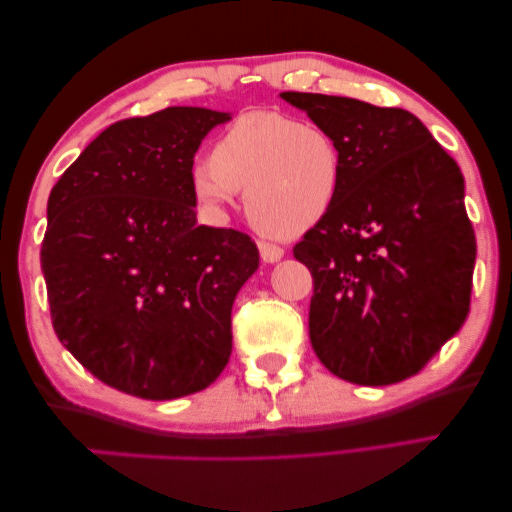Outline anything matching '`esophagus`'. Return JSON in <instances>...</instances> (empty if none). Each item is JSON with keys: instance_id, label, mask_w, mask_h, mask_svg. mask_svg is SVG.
Segmentation results:
<instances>
[{"instance_id": "34e87169", "label": "esophagus", "mask_w": 512, "mask_h": 512, "mask_svg": "<svg viewBox=\"0 0 512 512\" xmlns=\"http://www.w3.org/2000/svg\"><path fill=\"white\" fill-rule=\"evenodd\" d=\"M258 249H261L263 263H276L283 258V249L279 245H272V242H258Z\"/></svg>"}]
</instances>
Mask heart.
<instances>
[{
	"instance_id": "heart-1",
	"label": "heart",
	"mask_w": 512,
	"mask_h": 512,
	"mask_svg": "<svg viewBox=\"0 0 512 512\" xmlns=\"http://www.w3.org/2000/svg\"><path fill=\"white\" fill-rule=\"evenodd\" d=\"M190 170V190L208 215L222 217L238 190L258 231L297 238L322 222L338 199L342 149L315 122L272 111L236 117L215 140L213 154Z\"/></svg>"
}]
</instances>
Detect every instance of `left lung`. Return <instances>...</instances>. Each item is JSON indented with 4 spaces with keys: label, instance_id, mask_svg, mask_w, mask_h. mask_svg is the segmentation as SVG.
I'll use <instances>...</instances> for the list:
<instances>
[{
    "label": "left lung",
    "instance_id": "left-lung-1",
    "mask_svg": "<svg viewBox=\"0 0 512 512\" xmlns=\"http://www.w3.org/2000/svg\"><path fill=\"white\" fill-rule=\"evenodd\" d=\"M281 99L329 131L345 161L333 208L292 249L313 274L311 345L349 383L404 381L469 313L476 238L460 167L404 108Z\"/></svg>",
    "mask_w": 512,
    "mask_h": 512
}]
</instances>
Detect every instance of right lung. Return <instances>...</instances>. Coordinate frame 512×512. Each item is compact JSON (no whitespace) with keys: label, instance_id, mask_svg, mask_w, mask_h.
I'll return each instance as SVG.
<instances>
[{"label":"right lung","instance_id":"right-lung-1","mask_svg":"<svg viewBox=\"0 0 512 512\" xmlns=\"http://www.w3.org/2000/svg\"><path fill=\"white\" fill-rule=\"evenodd\" d=\"M231 113L170 106L115 122L52 188L40 249L63 347L111 388L179 399L231 356V308L258 270L233 229L197 224L190 170Z\"/></svg>","mask_w":512,"mask_h":512}]
</instances>
